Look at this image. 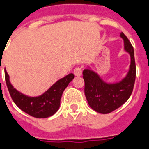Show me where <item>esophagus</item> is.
<instances>
[{
	"label": "esophagus",
	"mask_w": 149,
	"mask_h": 149,
	"mask_svg": "<svg viewBox=\"0 0 149 149\" xmlns=\"http://www.w3.org/2000/svg\"><path fill=\"white\" fill-rule=\"evenodd\" d=\"M73 73L75 74V76H81L82 75V69H81V67H77V68H74L73 70Z\"/></svg>",
	"instance_id": "esophagus-1"
}]
</instances>
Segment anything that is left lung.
Returning <instances> with one entry per match:
<instances>
[{
    "label": "left lung",
    "instance_id": "obj_1",
    "mask_svg": "<svg viewBox=\"0 0 149 149\" xmlns=\"http://www.w3.org/2000/svg\"><path fill=\"white\" fill-rule=\"evenodd\" d=\"M120 37L124 40L125 50L131 57L129 70L122 81L115 84H108L89 68L83 71L84 94L88 103L93 109L102 114L110 113L124 104L131 96L134 87L136 80L134 49L123 33H120Z\"/></svg>",
    "mask_w": 149,
    "mask_h": 149
}]
</instances>
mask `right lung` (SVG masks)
<instances>
[{"mask_svg":"<svg viewBox=\"0 0 149 149\" xmlns=\"http://www.w3.org/2000/svg\"><path fill=\"white\" fill-rule=\"evenodd\" d=\"M5 77L9 94L18 108L36 118H47L57 112L62 93L75 76L72 73L67 75L52 84L45 93L37 97H28L21 93L11 84L7 72H5Z\"/></svg>","mask_w":149,"mask_h":149,"instance_id":"add662e5","label":"right lung"}]
</instances>
